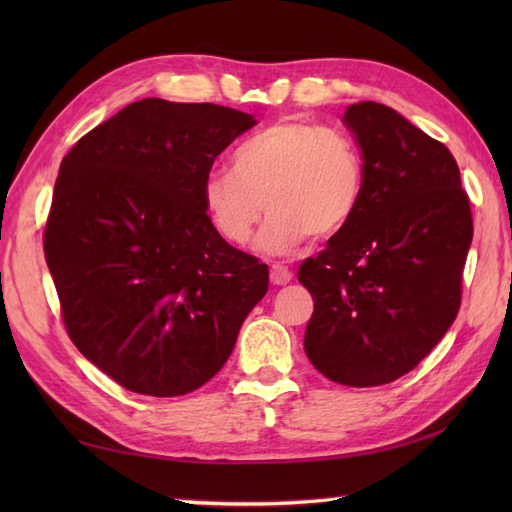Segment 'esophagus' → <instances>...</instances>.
<instances>
[{
	"mask_svg": "<svg viewBox=\"0 0 512 512\" xmlns=\"http://www.w3.org/2000/svg\"><path fill=\"white\" fill-rule=\"evenodd\" d=\"M292 277L295 275H292L286 266L270 268V281H273V286H286V284H290Z\"/></svg>",
	"mask_w": 512,
	"mask_h": 512,
	"instance_id": "obj_1",
	"label": "esophagus"
}]
</instances>
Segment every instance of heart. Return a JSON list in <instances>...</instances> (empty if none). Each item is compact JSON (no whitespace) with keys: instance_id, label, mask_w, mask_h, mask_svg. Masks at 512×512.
Masks as SVG:
<instances>
[{"instance_id":"b5f03b06","label":"heart","mask_w":512,"mask_h":512,"mask_svg":"<svg viewBox=\"0 0 512 512\" xmlns=\"http://www.w3.org/2000/svg\"><path fill=\"white\" fill-rule=\"evenodd\" d=\"M365 189L354 140L308 121H279L253 134L231 156V171L202 184V206L228 244L244 246L262 217L257 250L284 257L306 237L330 239L350 224Z\"/></svg>"}]
</instances>
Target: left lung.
<instances>
[{"label": "left lung", "instance_id": "8db88e82", "mask_svg": "<svg viewBox=\"0 0 512 512\" xmlns=\"http://www.w3.org/2000/svg\"><path fill=\"white\" fill-rule=\"evenodd\" d=\"M365 165L354 217L299 268L314 312L303 350L334 383L376 387L411 372L458 317L473 239L451 151L374 101L345 110Z\"/></svg>", "mask_w": 512, "mask_h": 512}]
</instances>
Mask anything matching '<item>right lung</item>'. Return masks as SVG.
<instances>
[{
  "label": "right lung",
  "instance_id": "obj_1",
  "mask_svg": "<svg viewBox=\"0 0 512 512\" xmlns=\"http://www.w3.org/2000/svg\"><path fill=\"white\" fill-rule=\"evenodd\" d=\"M255 116L143 99L63 158L43 250L72 343L129 391L173 398L231 356L268 290V266L233 248L202 206L215 158Z\"/></svg>",
  "mask_w": 512,
  "mask_h": 512
}]
</instances>
